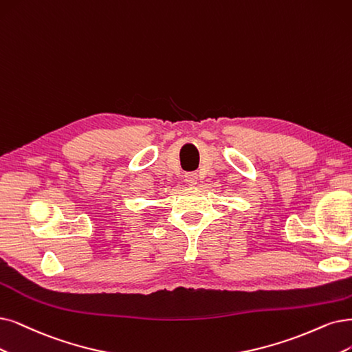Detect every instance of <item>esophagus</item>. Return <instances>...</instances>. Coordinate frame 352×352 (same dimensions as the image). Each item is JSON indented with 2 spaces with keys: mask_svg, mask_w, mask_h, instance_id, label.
Instances as JSON below:
<instances>
[{
  "mask_svg": "<svg viewBox=\"0 0 352 352\" xmlns=\"http://www.w3.org/2000/svg\"><path fill=\"white\" fill-rule=\"evenodd\" d=\"M199 174L197 173H188L186 174V183L188 186H196L199 183Z\"/></svg>",
  "mask_w": 352,
  "mask_h": 352,
  "instance_id": "esophagus-1",
  "label": "esophagus"
}]
</instances>
